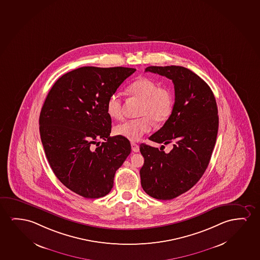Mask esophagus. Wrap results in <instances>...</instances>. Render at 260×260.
<instances>
[{
    "mask_svg": "<svg viewBox=\"0 0 260 260\" xmlns=\"http://www.w3.org/2000/svg\"><path fill=\"white\" fill-rule=\"evenodd\" d=\"M131 146H132V150L134 152H138L140 150L139 145L135 143H131Z\"/></svg>",
    "mask_w": 260,
    "mask_h": 260,
    "instance_id": "34e87169",
    "label": "esophagus"
}]
</instances>
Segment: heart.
Wrapping results in <instances>:
<instances>
[{
    "label": "heart",
    "instance_id": "b5f03b06",
    "mask_svg": "<svg viewBox=\"0 0 260 260\" xmlns=\"http://www.w3.org/2000/svg\"><path fill=\"white\" fill-rule=\"evenodd\" d=\"M126 92L132 98L141 101L138 116L128 119L115 127V134L129 141H138L152 127V121L156 124L164 123L172 114L174 109V94L169 87L158 86L155 81L140 77L128 85ZM107 113L115 119L123 115V105L117 94L110 96L106 104Z\"/></svg>",
    "mask_w": 260,
    "mask_h": 260
}]
</instances>
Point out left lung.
<instances>
[{
  "label": "left lung",
  "instance_id": "1",
  "mask_svg": "<svg viewBox=\"0 0 260 260\" xmlns=\"http://www.w3.org/2000/svg\"><path fill=\"white\" fill-rule=\"evenodd\" d=\"M145 71L168 77L175 87L171 116L149 138L155 143H173L172 150L166 153L145 143L140 145L144 157L140 170L143 190L150 197L168 201L190 190L205 172L216 144L218 111L211 89L191 70L150 66Z\"/></svg>",
  "mask_w": 260,
  "mask_h": 260
}]
</instances>
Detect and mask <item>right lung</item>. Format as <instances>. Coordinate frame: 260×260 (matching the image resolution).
<instances>
[{"label":"right lung","instance_id":"obj_1","mask_svg":"<svg viewBox=\"0 0 260 260\" xmlns=\"http://www.w3.org/2000/svg\"><path fill=\"white\" fill-rule=\"evenodd\" d=\"M136 70L82 67L56 81L45 99L39 129L48 162L57 178L82 197L109 193L115 173L131 152L127 139L110 137L106 104Z\"/></svg>","mask_w":260,"mask_h":260}]
</instances>
